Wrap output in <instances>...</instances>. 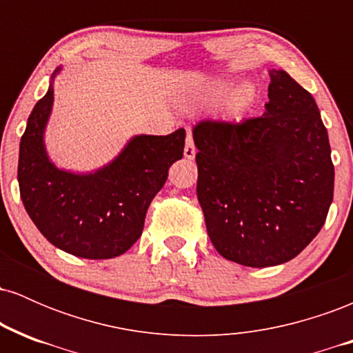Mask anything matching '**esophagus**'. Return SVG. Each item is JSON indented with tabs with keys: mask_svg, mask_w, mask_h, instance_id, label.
I'll list each match as a JSON object with an SVG mask.
<instances>
[{
	"mask_svg": "<svg viewBox=\"0 0 353 353\" xmlns=\"http://www.w3.org/2000/svg\"><path fill=\"white\" fill-rule=\"evenodd\" d=\"M184 157H188V159H194V157H196V145H194L192 132H190V129H188V137H185Z\"/></svg>",
	"mask_w": 353,
	"mask_h": 353,
	"instance_id": "obj_1",
	"label": "esophagus"
}]
</instances>
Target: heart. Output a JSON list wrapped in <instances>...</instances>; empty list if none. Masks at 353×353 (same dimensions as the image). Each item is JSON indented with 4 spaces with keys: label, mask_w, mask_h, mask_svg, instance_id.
I'll list each match as a JSON object with an SVG mask.
<instances>
[{
    "label": "heart",
    "mask_w": 353,
    "mask_h": 353,
    "mask_svg": "<svg viewBox=\"0 0 353 353\" xmlns=\"http://www.w3.org/2000/svg\"><path fill=\"white\" fill-rule=\"evenodd\" d=\"M230 86H232V81L229 79L214 81V83L205 89L204 101L214 103V101L221 99L222 96L229 91ZM255 99H257V88H255L252 83H242L224 99L222 111H224V114L228 116L229 119H241V117L254 106Z\"/></svg>",
    "instance_id": "b5f03b06"
}]
</instances>
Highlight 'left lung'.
I'll list each match as a JSON object with an SVG mask.
<instances>
[{"label": "left lung", "mask_w": 353, "mask_h": 353, "mask_svg": "<svg viewBox=\"0 0 353 353\" xmlns=\"http://www.w3.org/2000/svg\"><path fill=\"white\" fill-rule=\"evenodd\" d=\"M197 199L222 257L247 267L289 262L310 244L334 199V164L315 99L270 71L265 112L192 129Z\"/></svg>", "instance_id": "1"}]
</instances>
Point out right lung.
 <instances>
[{"label":"right lung","mask_w":353,"mask_h":353,"mask_svg":"<svg viewBox=\"0 0 353 353\" xmlns=\"http://www.w3.org/2000/svg\"><path fill=\"white\" fill-rule=\"evenodd\" d=\"M52 92L50 84L28 117L19 143L18 182L24 209L39 232L64 252L83 259L117 257L143 234L149 204L184 152L185 131L132 137L112 163L96 172L61 171L48 157L43 141Z\"/></svg>","instance_id":"obj_1"}]
</instances>
